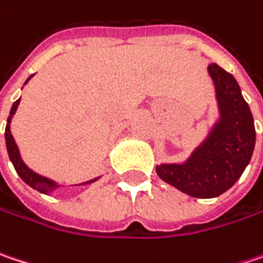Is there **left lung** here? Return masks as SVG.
<instances>
[{"mask_svg": "<svg viewBox=\"0 0 263 263\" xmlns=\"http://www.w3.org/2000/svg\"><path fill=\"white\" fill-rule=\"evenodd\" d=\"M208 72L215 85L218 120L185 162L156 165L164 182L197 199L218 197L232 188L249 165L256 143L253 114L233 75L215 63Z\"/></svg>", "mask_w": 263, "mask_h": 263, "instance_id": "obj_1", "label": "left lung"}]
</instances>
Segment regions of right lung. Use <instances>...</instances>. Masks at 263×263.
<instances>
[{"label":"right lung","mask_w":263,"mask_h":263,"mask_svg":"<svg viewBox=\"0 0 263 263\" xmlns=\"http://www.w3.org/2000/svg\"><path fill=\"white\" fill-rule=\"evenodd\" d=\"M31 77H33V75H31ZM31 77L25 81V84L31 80ZM19 102H21V99H17V101H16V102L12 105L10 116H9V119H7V126H6V146H7L9 158H10V161H12V164H13V167H14V170H16V173L21 176V179L24 180L27 185H30L31 188H34V190L40 191V193H43V194H51L52 191H55L57 188H60L61 185H59L57 182H54V180L49 179V178H45V176H42V175H37L36 172H33L30 167H27V164H25V162L22 161V158H21L19 149H17V144L14 143V138H13L12 132H10V122H12L13 114H14V112H16V109H17ZM98 179H99V178L85 180V182H83V183H78V185H88V183L96 182ZM78 185H75V186H78Z\"/></svg>","instance_id":"1"}]
</instances>
